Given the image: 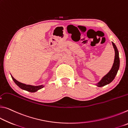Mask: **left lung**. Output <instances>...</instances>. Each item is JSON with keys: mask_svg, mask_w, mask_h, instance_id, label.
Listing matches in <instances>:
<instances>
[{"mask_svg": "<svg viewBox=\"0 0 128 128\" xmlns=\"http://www.w3.org/2000/svg\"><path fill=\"white\" fill-rule=\"evenodd\" d=\"M112 43L114 49V52H115V56H114V64L110 72L106 76H104L102 78V79L96 84V86H98V87H102V86H104L107 85V84L111 83L114 80L116 75L118 73L119 66H120V59H119L118 50L117 48L116 45L114 44V42Z\"/></svg>", "mask_w": 128, "mask_h": 128, "instance_id": "8db88e82", "label": "left lung"}]
</instances>
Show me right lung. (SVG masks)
<instances>
[{
	"mask_svg": "<svg viewBox=\"0 0 128 128\" xmlns=\"http://www.w3.org/2000/svg\"><path fill=\"white\" fill-rule=\"evenodd\" d=\"M11 77H12V80H14V81L15 82V84H16L19 88H22V89L24 90L28 91V92H36V91H38V90H40V88H43V85L34 86L29 85H26V84L21 83V82H18V81H17V80L16 79H14V78L12 76H11Z\"/></svg>",
	"mask_w": 128,
	"mask_h": 128,
	"instance_id": "right-lung-1",
	"label": "right lung"
}]
</instances>
